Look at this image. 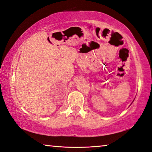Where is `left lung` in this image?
Listing matches in <instances>:
<instances>
[{
    "label": "left lung",
    "mask_w": 152,
    "mask_h": 152,
    "mask_svg": "<svg viewBox=\"0 0 152 152\" xmlns=\"http://www.w3.org/2000/svg\"><path fill=\"white\" fill-rule=\"evenodd\" d=\"M133 101H134V100H133Z\"/></svg>",
    "instance_id": "1"
}]
</instances>
